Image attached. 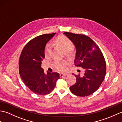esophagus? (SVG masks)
Returning a JSON list of instances; mask_svg holds the SVG:
<instances>
[{
	"label": "esophagus",
	"mask_w": 122,
	"mask_h": 122,
	"mask_svg": "<svg viewBox=\"0 0 122 122\" xmlns=\"http://www.w3.org/2000/svg\"><path fill=\"white\" fill-rule=\"evenodd\" d=\"M67 75H68V74L67 73H60V77H63V76H66Z\"/></svg>",
	"instance_id": "1"
}]
</instances>
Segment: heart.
Returning <instances> with one entry per match:
<instances>
[{"label":"heart","mask_w":122,"mask_h":122,"mask_svg":"<svg viewBox=\"0 0 122 122\" xmlns=\"http://www.w3.org/2000/svg\"><path fill=\"white\" fill-rule=\"evenodd\" d=\"M56 45L60 48L64 53H70L73 48V43L69 39L64 36H60L56 39L54 41ZM50 46L49 44L46 45L45 49V56L48 57L50 54ZM67 62L66 61H55L53 63V68L59 71H63L66 69Z\"/></svg>","instance_id":"heart-1"}]
</instances>
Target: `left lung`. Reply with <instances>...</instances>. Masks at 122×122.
Returning <instances> with one entry per match:
<instances>
[{"label":"left lung","instance_id":"8db88e82","mask_svg":"<svg viewBox=\"0 0 122 122\" xmlns=\"http://www.w3.org/2000/svg\"><path fill=\"white\" fill-rule=\"evenodd\" d=\"M63 33L76 46L75 66L85 70L83 76L80 74L75 75L76 83L70 87V90L79 97L89 96L99 88L104 79L107 66L104 56L99 47L90 37L70 32Z\"/></svg>","mask_w":122,"mask_h":122}]
</instances>
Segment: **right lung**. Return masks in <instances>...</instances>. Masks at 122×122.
Listing matches in <instances>:
<instances>
[{"label": "right lung", "instance_id": "right-lung-1", "mask_svg": "<svg viewBox=\"0 0 122 122\" xmlns=\"http://www.w3.org/2000/svg\"><path fill=\"white\" fill-rule=\"evenodd\" d=\"M56 33L36 37L25 46L20 54L19 72L26 86L38 95H46L55 87L59 74L56 72L44 73L41 61L45 58L46 44Z\"/></svg>", "mask_w": 122, "mask_h": 122}]
</instances>
